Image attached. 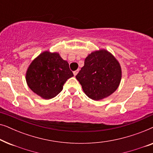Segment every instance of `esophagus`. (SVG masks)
I'll list each match as a JSON object with an SVG mask.
<instances>
[{
    "label": "esophagus",
    "mask_w": 153,
    "mask_h": 153,
    "mask_svg": "<svg viewBox=\"0 0 153 153\" xmlns=\"http://www.w3.org/2000/svg\"><path fill=\"white\" fill-rule=\"evenodd\" d=\"M78 72H79V70H75L73 72V74H74V76H76V74H78Z\"/></svg>",
    "instance_id": "obj_1"
}]
</instances>
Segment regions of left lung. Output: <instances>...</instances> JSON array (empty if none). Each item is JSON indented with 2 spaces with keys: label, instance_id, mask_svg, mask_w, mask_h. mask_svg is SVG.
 <instances>
[{
  "label": "left lung",
  "instance_id": "8db88e82",
  "mask_svg": "<svg viewBox=\"0 0 153 153\" xmlns=\"http://www.w3.org/2000/svg\"><path fill=\"white\" fill-rule=\"evenodd\" d=\"M121 77L120 63L106 49L88 54L76 76L85 95L96 101L114 93L120 85Z\"/></svg>",
  "mask_w": 153,
  "mask_h": 153
}]
</instances>
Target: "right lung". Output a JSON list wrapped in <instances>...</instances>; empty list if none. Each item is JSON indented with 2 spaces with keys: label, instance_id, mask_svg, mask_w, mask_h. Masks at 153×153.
<instances>
[{
  "label": "right lung",
  "instance_id": "obj_1",
  "mask_svg": "<svg viewBox=\"0 0 153 153\" xmlns=\"http://www.w3.org/2000/svg\"><path fill=\"white\" fill-rule=\"evenodd\" d=\"M74 76L68 61L59 53L44 51L29 65L26 80L31 91L45 100L58 95L68 79Z\"/></svg>",
  "mask_w": 153,
  "mask_h": 153
}]
</instances>
